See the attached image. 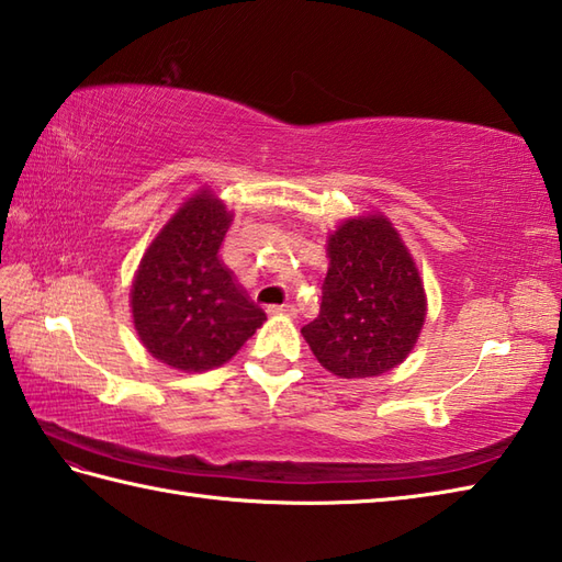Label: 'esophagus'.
Here are the masks:
<instances>
[{
	"label": "esophagus",
	"instance_id": "obj_1",
	"mask_svg": "<svg viewBox=\"0 0 562 562\" xmlns=\"http://www.w3.org/2000/svg\"><path fill=\"white\" fill-rule=\"evenodd\" d=\"M269 315H295V305L293 303H283V305H271Z\"/></svg>",
	"mask_w": 562,
	"mask_h": 562
}]
</instances>
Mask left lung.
Returning <instances> with one entry per match:
<instances>
[{
    "label": "left lung",
    "instance_id": "8db88e82",
    "mask_svg": "<svg viewBox=\"0 0 562 562\" xmlns=\"http://www.w3.org/2000/svg\"><path fill=\"white\" fill-rule=\"evenodd\" d=\"M319 315L301 331L339 378H369L407 359L427 317L415 259L385 215H359L327 239Z\"/></svg>",
    "mask_w": 562,
    "mask_h": 562
}]
</instances>
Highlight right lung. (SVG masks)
<instances>
[{"instance_id":"right-lung-1","label":"right lung","mask_w":562,"mask_h":562,"mask_svg":"<svg viewBox=\"0 0 562 562\" xmlns=\"http://www.w3.org/2000/svg\"><path fill=\"white\" fill-rule=\"evenodd\" d=\"M231 223L223 201L199 191L171 215L137 267L131 289L137 337L171 369L201 373L223 366L265 325V311L221 259Z\"/></svg>"}]
</instances>
